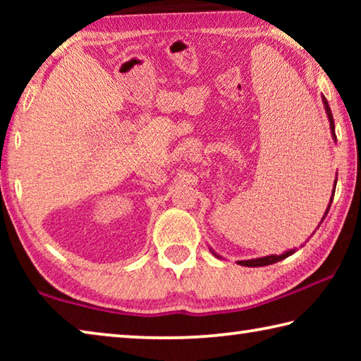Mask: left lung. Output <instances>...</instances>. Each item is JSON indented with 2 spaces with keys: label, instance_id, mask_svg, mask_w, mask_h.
I'll list each match as a JSON object with an SVG mask.
<instances>
[{
  "label": "left lung",
  "instance_id": "1",
  "mask_svg": "<svg viewBox=\"0 0 361 361\" xmlns=\"http://www.w3.org/2000/svg\"><path fill=\"white\" fill-rule=\"evenodd\" d=\"M323 105H325L326 114H328V119H329V129H331V132H333V137L336 138L333 114H331V109H329V105H328V102H326L325 97H323ZM336 181H338V180H336ZM334 189H336V185H334ZM334 189H333V195H334ZM331 202H333V197H331V200H329V205H328V209H326L325 216L328 215L329 207H331ZM325 216H323V219H325ZM293 253H295V250H290V252H285L283 255H280V256H277V255H271V256H264V258H256V259H248V261H239V264H240V266H247V267L269 266V264H274V262H279V261H282V259H285V258H288V256H290V255H293ZM213 255L218 256L216 253H213ZM218 258H219V256H218Z\"/></svg>",
  "mask_w": 361,
  "mask_h": 361
}]
</instances>
